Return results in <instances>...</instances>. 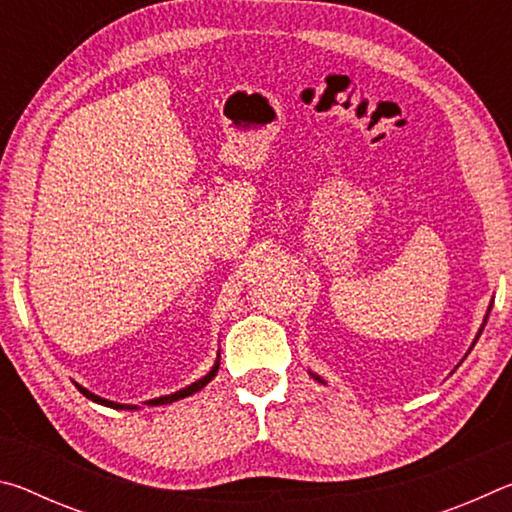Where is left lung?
I'll list each match as a JSON object with an SVG mask.
<instances>
[{"label":"left lung","mask_w":512,"mask_h":512,"mask_svg":"<svg viewBox=\"0 0 512 512\" xmlns=\"http://www.w3.org/2000/svg\"><path fill=\"white\" fill-rule=\"evenodd\" d=\"M490 309H492V302H490V307H488V311H485V318H483V325H481V327H479V332H476V336H474V341H472V348H474V343H476V341H479V336H481V332H483V327H485V323H488V316H490ZM472 348H470V350H472ZM470 350H467V354H470ZM309 375H311V377H314V379H316V381H320V384H325V379H320V377H318V375H316V372H309Z\"/></svg>","instance_id":"1"}]
</instances>
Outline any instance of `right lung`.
<instances>
[{
	"instance_id": "1",
	"label": "right lung",
	"mask_w": 512,
	"mask_h": 512,
	"mask_svg": "<svg viewBox=\"0 0 512 512\" xmlns=\"http://www.w3.org/2000/svg\"><path fill=\"white\" fill-rule=\"evenodd\" d=\"M219 359L221 357H216V361H214V366H212V370L207 372L205 377H201V379H196L194 384H189V386H185V388H180V391H176V393H171V395H162V397H155V400H149V402H144L146 406H160V404H171V402H178V400H183V397H189V395H194V393H198L201 391L203 386H207L210 384V381L214 379V375L216 372H219ZM76 388H79V391L88 397V400H92V402H97V404H103V406H110V409H128V411H135V409H140V406L137 404H117V402H110V400H103V397H99V395H94V393H90L88 388H83V386H79L76 384Z\"/></svg>"
}]
</instances>
